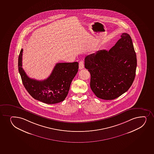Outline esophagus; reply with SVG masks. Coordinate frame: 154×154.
Returning a JSON list of instances; mask_svg holds the SVG:
<instances>
[{
	"mask_svg": "<svg viewBox=\"0 0 154 154\" xmlns=\"http://www.w3.org/2000/svg\"><path fill=\"white\" fill-rule=\"evenodd\" d=\"M84 68V61L81 60L79 63V69H83Z\"/></svg>",
	"mask_w": 154,
	"mask_h": 154,
	"instance_id": "34e87169",
	"label": "esophagus"
}]
</instances>
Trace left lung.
I'll list each match as a JSON object with an SVG mask.
<instances>
[{"instance_id":"1","label":"left lung","mask_w":154,"mask_h":154,"mask_svg":"<svg viewBox=\"0 0 154 154\" xmlns=\"http://www.w3.org/2000/svg\"><path fill=\"white\" fill-rule=\"evenodd\" d=\"M85 66L91 74V88L97 97L112 100L120 96L131 87L136 75V54L130 35L123 33L109 51L87 56Z\"/></svg>"}]
</instances>
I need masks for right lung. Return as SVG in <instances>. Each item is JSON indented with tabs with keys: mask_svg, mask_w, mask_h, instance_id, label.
Returning <instances> with one entry per match:
<instances>
[{
	"mask_svg": "<svg viewBox=\"0 0 154 154\" xmlns=\"http://www.w3.org/2000/svg\"><path fill=\"white\" fill-rule=\"evenodd\" d=\"M23 52L22 48L18 57V71L23 85L29 95L35 99L47 104L57 103L64 100L78 72V62L58 63L48 78L39 81L29 78L23 69Z\"/></svg>",
	"mask_w": 154,
	"mask_h": 154,
	"instance_id": "obj_1",
	"label": "right lung"
}]
</instances>
